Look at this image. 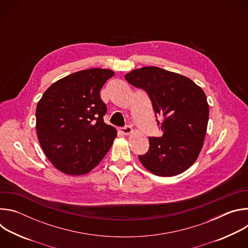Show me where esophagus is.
Listing matches in <instances>:
<instances>
[{
    "label": "esophagus",
    "instance_id": "esophagus-1",
    "mask_svg": "<svg viewBox=\"0 0 248 248\" xmlns=\"http://www.w3.org/2000/svg\"><path fill=\"white\" fill-rule=\"evenodd\" d=\"M120 131L124 134V135H128L130 133H132V128L129 126V125H125L124 127H121L120 128Z\"/></svg>",
    "mask_w": 248,
    "mask_h": 248
}]
</instances>
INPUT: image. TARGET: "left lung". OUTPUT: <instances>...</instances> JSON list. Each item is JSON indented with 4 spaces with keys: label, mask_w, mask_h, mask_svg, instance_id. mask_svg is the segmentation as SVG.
Returning <instances> with one entry per match:
<instances>
[{
    "label": "left lung",
    "mask_w": 248,
    "mask_h": 248,
    "mask_svg": "<svg viewBox=\"0 0 248 248\" xmlns=\"http://www.w3.org/2000/svg\"><path fill=\"white\" fill-rule=\"evenodd\" d=\"M131 85L147 92L158 122L160 137H149V150L139 161L159 176L186 170L197 160L206 135L209 105L204 91L186 77L157 66L133 69L124 76Z\"/></svg>",
    "instance_id": "8db88e82"
}]
</instances>
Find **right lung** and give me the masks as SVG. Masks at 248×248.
Listing matches in <instances>:
<instances>
[{"instance_id": "1", "label": "right lung", "mask_w": 248, "mask_h": 248, "mask_svg": "<svg viewBox=\"0 0 248 248\" xmlns=\"http://www.w3.org/2000/svg\"><path fill=\"white\" fill-rule=\"evenodd\" d=\"M115 73L90 68L53 83L36 107V132L53 166L69 175L93 170L117 137L114 126L104 123L107 112L100 90Z\"/></svg>"}]
</instances>
